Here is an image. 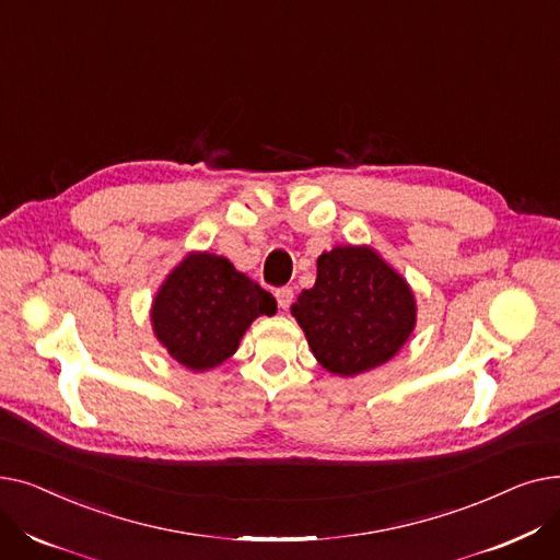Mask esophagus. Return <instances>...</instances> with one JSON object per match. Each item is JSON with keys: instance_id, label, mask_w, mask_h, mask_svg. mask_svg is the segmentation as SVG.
Returning a JSON list of instances; mask_svg holds the SVG:
<instances>
[{"instance_id": "esophagus-1", "label": "esophagus", "mask_w": 560, "mask_h": 560, "mask_svg": "<svg viewBox=\"0 0 560 560\" xmlns=\"http://www.w3.org/2000/svg\"><path fill=\"white\" fill-rule=\"evenodd\" d=\"M275 298H277L279 308H281V311H288L290 304H292V298H295V292H292V288H279V290L275 292Z\"/></svg>"}]
</instances>
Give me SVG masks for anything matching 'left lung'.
Returning a JSON list of instances; mask_svg holds the SVG:
<instances>
[{
  "instance_id": "left-lung-1",
  "label": "left lung",
  "mask_w": 560,
  "mask_h": 560,
  "mask_svg": "<svg viewBox=\"0 0 560 560\" xmlns=\"http://www.w3.org/2000/svg\"><path fill=\"white\" fill-rule=\"evenodd\" d=\"M317 363L357 376L388 363L416 329L413 288L370 245H338L317 258L315 285L290 306Z\"/></svg>"
}]
</instances>
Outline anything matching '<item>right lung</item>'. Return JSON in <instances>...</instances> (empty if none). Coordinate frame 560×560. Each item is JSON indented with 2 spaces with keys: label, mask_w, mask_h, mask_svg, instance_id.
I'll return each instance as SVG.
<instances>
[{
  "label": "right lung",
  "mask_w": 560,
  "mask_h": 560,
  "mask_svg": "<svg viewBox=\"0 0 560 560\" xmlns=\"http://www.w3.org/2000/svg\"><path fill=\"white\" fill-rule=\"evenodd\" d=\"M277 300L224 256L188 252L156 290L150 319L167 354L190 372H206L235 354L258 315Z\"/></svg>",
  "instance_id": "obj_1"
}]
</instances>
